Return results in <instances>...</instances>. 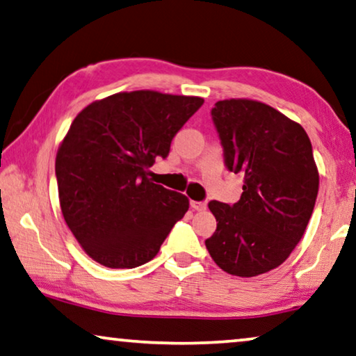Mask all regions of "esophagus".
<instances>
[{
    "label": "esophagus",
    "mask_w": 356,
    "mask_h": 356,
    "mask_svg": "<svg viewBox=\"0 0 356 356\" xmlns=\"http://www.w3.org/2000/svg\"><path fill=\"white\" fill-rule=\"evenodd\" d=\"M190 206H192L193 211H204L206 209L204 201H190Z\"/></svg>",
    "instance_id": "obj_1"
}]
</instances>
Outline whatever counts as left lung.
I'll list each match as a JSON object with an SVG mask.
<instances>
[{"instance_id":"left-lung-1","label":"left lung","mask_w":356,"mask_h":356,"mask_svg":"<svg viewBox=\"0 0 356 356\" xmlns=\"http://www.w3.org/2000/svg\"><path fill=\"white\" fill-rule=\"evenodd\" d=\"M211 115L227 168L245 185L233 206L208 204L217 229L204 245L224 272L257 277L280 267L309 225L320 185L312 142L299 123L259 100H219Z\"/></svg>"}]
</instances>
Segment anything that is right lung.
Here are the masks:
<instances>
[{
    "mask_svg": "<svg viewBox=\"0 0 356 356\" xmlns=\"http://www.w3.org/2000/svg\"><path fill=\"white\" fill-rule=\"evenodd\" d=\"M203 97L116 92L84 107L56 156L60 209L79 246L108 268L152 261L188 198L148 179Z\"/></svg>",
    "mask_w": 356,
    "mask_h": 356,
    "instance_id": "add662e5",
    "label": "right lung"
}]
</instances>
